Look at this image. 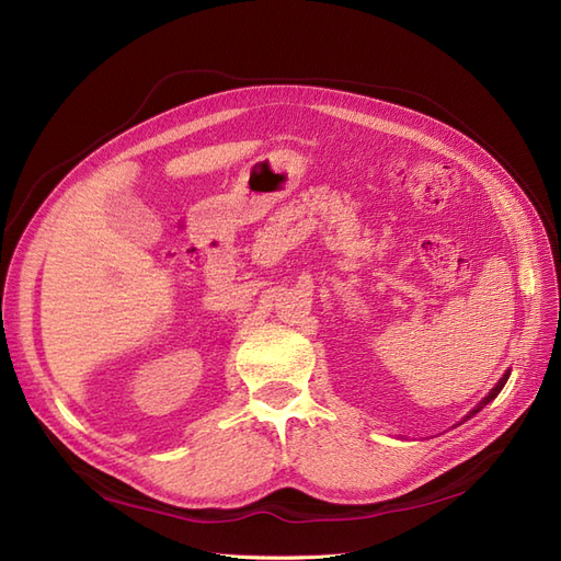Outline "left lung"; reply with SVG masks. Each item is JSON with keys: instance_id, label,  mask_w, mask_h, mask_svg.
Masks as SVG:
<instances>
[{"instance_id": "8db88e82", "label": "left lung", "mask_w": 561, "mask_h": 561, "mask_svg": "<svg viewBox=\"0 0 561 561\" xmlns=\"http://www.w3.org/2000/svg\"><path fill=\"white\" fill-rule=\"evenodd\" d=\"M507 377H511V371H505V375H503V377H501V379H499V383H496V386H494V388H491V390H489V396H486V398H482V400H480V402H478V407H472V410H470V412H468V414H466V419H470V416H474V414H478V412H480V410H484V407H486V404H489V402H491V400H494V398H496V396H499V393H501V388H503V386H505V381H507ZM466 419H463V421H466Z\"/></svg>"}]
</instances>
